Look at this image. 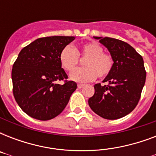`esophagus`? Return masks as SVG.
<instances>
[{
	"mask_svg": "<svg viewBox=\"0 0 156 156\" xmlns=\"http://www.w3.org/2000/svg\"><path fill=\"white\" fill-rule=\"evenodd\" d=\"M84 87V84H80V83H78V87L80 89V88H83Z\"/></svg>",
	"mask_w": 156,
	"mask_h": 156,
	"instance_id": "1",
	"label": "esophagus"
}]
</instances>
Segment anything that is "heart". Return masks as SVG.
<instances>
[{"mask_svg":"<svg viewBox=\"0 0 156 156\" xmlns=\"http://www.w3.org/2000/svg\"><path fill=\"white\" fill-rule=\"evenodd\" d=\"M86 59L85 67L73 70L79 63V57ZM59 60L62 68L71 72L70 78L78 83H87L94 80L96 76L104 78L112 70L113 57L111 54L104 52L102 46L96 42L86 43L78 48L67 45L60 52Z\"/></svg>","mask_w":156,"mask_h":156,"instance_id":"b5f03b06","label":"heart"}]
</instances>
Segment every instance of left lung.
Instances as JSON below:
<instances>
[{"label":"left lung","mask_w":156,"mask_h":156,"mask_svg":"<svg viewBox=\"0 0 156 156\" xmlns=\"http://www.w3.org/2000/svg\"><path fill=\"white\" fill-rule=\"evenodd\" d=\"M113 57L112 70L103 83L95 84V94L88 100L94 112L108 120H116L133 111L140 100L146 81L143 59L127 43L109 37H96Z\"/></svg>","instance_id":"obj_1"}]
</instances>
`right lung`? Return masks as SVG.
<instances>
[{"mask_svg":"<svg viewBox=\"0 0 156 156\" xmlns=\"http://www.w3.org/2000/svg\"><path fill=\"white\" fill-rule=\"evenodd\" d=\"M73 36L39 38L21 50L12 69L13 94L21 109L32 118L48 121L63 111L77 89L68 81L59 55ZM56 80H63L60 85Z\"/></svg>","mask_w":156,"mask_h":156,"instance_id":"1","label":"right lung"}]
</instances>
